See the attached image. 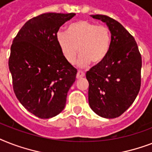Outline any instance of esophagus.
<instances>
[{"mask_svg": "<svg viewBox=\"0 0 152 152\" xmlns=\"http://www.w3.org/2000/svg\"><path fill=\"white\" fill-rule=\"evenodd\" d=\"M85 76V73L82 71H78L77 74H76V78L77 79H81L83 78V76Z\"/></svg>", "mask_w": 152, "mask_h": 152, "instance_id": "esophagus-1", "label": "esophagus"}]
</instances>
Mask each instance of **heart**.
Returning <instances> with one entry per match:
<instances>
[{"instance_id": "heart-1", "label": "heart", "mask_w": 152, "mask_h": 152, "mask_svg": "<svg viewBox=\"0 0 152 152\" xmlns=\"http://www.w3.org/2000/svg\"><path fill=\"white\" fill-rule=\"evenodd\" d=\"M66 32L58 31L56 40L62 56L72 64L77 53V65L82 68L100 64L108 54L111 46V32L108 27L88 20H80L68 26Z\"/></svg>"}]
</instances>
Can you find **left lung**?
<instances>
[{"label": "left lung", "mask_w": 152, "mask_h": 152, "mask_svg": "<svg viewBox=\"0 0 152 152\" xmlns=\"http://www.w3.org/2000/svg\"><path fill=\"white\" fill-rule=\"evenodd\" d=\"M91 16L106 23L111 32V46L106 58L86 73L88 102L102 118H118L133 103L140 91L141 55L134 38L120 23L107 15Z\"/></svg>", "instance_id": "left-lung-1"}]
</instances>
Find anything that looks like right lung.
I'll return each instance as SVG.
<instances>
[{
    "label": "right lung",
    "instance_id": "1",
    "mask_svg": "<svg viewBox=\"0 0 152 152\" xmlns=\"http://www.w3.org/2000/svg\"><path fill=\"white\" fill-rule=\"evenodd\" d=\"M75 13H44L18 32L8 60L13 90L20 103L42 119L59 114L76 80V70L64 60L56 40L60 27Z\"/></svg>",
    "mask_w": 152,
    "mask_h": 152
}]
</instances>
